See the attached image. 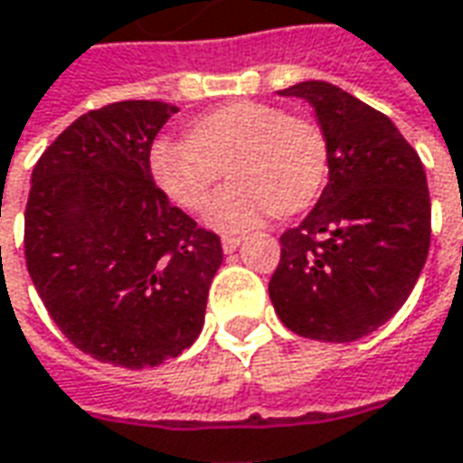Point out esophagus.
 <instances>
[{
  "mask_svg": "<svg viewBox=\"0 0 463 463\" xmlns=\"http://www.w3.org/2000/svg\"><path fill=\"white\" fill-rule=\"evenodd\" d=\"M241 243H243V238H238V235H222V250L225 253H232Z\"/></svg>",
  "mask_w": 463,
  "mask_h": 463,
  "instance_id": "34e87169",
  "label": "esophagus"
}]
</instances>
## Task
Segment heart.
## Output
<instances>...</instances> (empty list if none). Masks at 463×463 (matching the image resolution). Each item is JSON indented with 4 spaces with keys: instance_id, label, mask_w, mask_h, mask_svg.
I'll use <instances>...</instances> for the list:
<instances>
[{
    "instance_id": "1",
    "label": "heart",
    "mask_w": 463,
    "mask_h": 463,
    "mask_svg": "<svg viewBox=\"0 0 463 463\" xmlns=\"http://www.w3.org/2000/svg\"><path fill=\"white\" fill-rule=\"evenodd\" d=\"M154 184L182 210H200L222 175L232 179L207 207L222 231L250 228L269 213L309 210L329 177L322 126L266 100H232L184 124V139L156 141L149 152Z\"/></svg>"
}]
</instances>
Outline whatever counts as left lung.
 <instances>
[{
	"mask_svg": "<svg viewBox=\"0 0 463 463\" xmlns=\"http://www.w3.org/2000/svg\"><path fill=\"white\" fill-rule=\"evenodd\" d=\"M279 93L311 103L329 144V182L281 235L269 297L301 337L354 342L403 307L426 266V172L398 126L347 90L304 80Z\"/></svg>",
	"mask_w": 463,
	"mask_h": 463,
	"instance_id": "1",
	"label": "left lung"
}]
</instances>
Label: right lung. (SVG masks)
I'll return each mask as SVG.
<instances>
[{"instance_id": "add662e5", "label": "right lung", "mask_w": 463, "mask_h": 463, "mask_svg": "<svg viewBox=\"0 0 463 463\" xmlns=\"http://www.w3.org/2000/svg\"><path fill=\"white\" fill-rule=\"evenodd\" d=\"M177 113L121 100L75 118L33 169L24 258L60 332L100 363L141 370L200 337L222 263L215 232L152 179L154 137Z\"/></svg>"}]
</instances>
